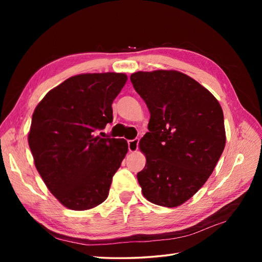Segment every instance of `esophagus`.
<instances>
[{"instance_id": "34e87169", "label": "esophagus", "mask_w": 262, "mask_h": 262, "mask_svg": "<svg viewBox=\"0 0 262 262\" xmlns=\"http://www.w3.org/2000/svg\"><path fill=\"white\" fill-rule=\"evenodd\" d=\"M128 147L130 152H137L139 148V139H134L128 142Z\"/></svg>"}]
</instances>
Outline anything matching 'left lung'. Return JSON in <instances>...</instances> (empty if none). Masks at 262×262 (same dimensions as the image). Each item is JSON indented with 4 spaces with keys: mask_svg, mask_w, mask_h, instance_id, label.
I'll use <instances>...</instances> for the list:
<instances>
[{
    "mask_svg": "<svg viewBox=\"0 0 262 262\" xmlns=\"http://www.w3.org/2000/svg\"><path fill=\"white\" fill-rule=\"evenodd\" d=\"M130 80L150 114L140 141L146 157L137 175L142 193L154 204L179 207L199 191L223 153V110L207 89L178 71H140Z\"/></svg>",
    "mask_w": 262,
    "mask_h": 262,
    "instance_id": "obj_1",
    "label": "left lung"
}]
</instances>
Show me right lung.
<instances>
[{"label": "right lung", "instance_id": "obj_1", "mask_svg": "<svg viewBox=\"0 0 262 262\" xmlns=\"http://www.w3.org/2000/svg\"><path fill=\"white\" fill-rule=\"evenodd\" d=\"M126 80L114 72L72 76L47 93L33 114L28 144L35 166L49 191L70 210L104 202L128 152L125 140L97 136L113 121V101Z\"/></svg>", "mask_w": 262, "mask_h": 262}]
</instances>
